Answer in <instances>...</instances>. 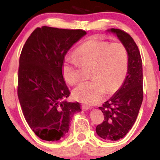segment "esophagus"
I'll return each mask as SVG.
<instances>
[{
    "label": "esophagus",
    "instance_id": "obj_1",
    "mask_svg": "<svg viewBox=\"0 0 160 160\" xmlns=\"http://www.w3.org/2000/svg\"><path fill=\"white\" fill-rule=\"evenodd\" d=\"M81 108L82 110H84V111H85V110L89 109L90 107H89V105H87V104H81Z\"/></svg>",
    "mask_w": 160,
    "mask_h": 160
}]
</instances>
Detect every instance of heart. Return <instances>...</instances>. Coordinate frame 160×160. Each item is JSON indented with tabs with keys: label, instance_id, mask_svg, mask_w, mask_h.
I'll return each instance as SVG.
<instances>
[{
	"label": "heart",
	"instance_id": "1",
	"mask_svg": "<svg viewBox=\"0 0 160 160\" xmlns=\"http://www.w3.org/2000/svg\"><path fill=\"white\" fill-rule=\"evenodd\" d=\"M74 55L76 58H65L62 67L63 78L70 85L81 79L80 65H92L91 80L79 84L73 92L79 102L98 103L106 91L111 94L123 83L128 72V52L122 42L92 38L78 47Z\"/></svg>",
	"mask_w": 160,
	"mask_h": 160
}]
</instances>
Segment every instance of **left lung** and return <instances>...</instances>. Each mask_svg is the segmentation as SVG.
<instances>
[{
    "label": "left lung",
    "mask_w": 160,
    "mask_h": 160,
    "mask_svg": "<svg viewBox=\"0 0 160 160\" xmlns=\"http://www.w3.org/2000/svg\"><path fill=\"white\" fill-rule=\"evenodd\" d=\"M128 52L127 76L122 87L99 109L103 122L95 128L98 136L107 141H117L128 132L136 120L143 101L142 60L138 46L127 32L111 28Z\"/></svg>",
    "instance_id": "left-lung-1"
}]
</instances>
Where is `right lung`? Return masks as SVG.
<instances>
[{
	"mask_svg": "<svg viewBox=\"0 0 160 160\" xmlns=\"http://www.w3.org/2000/svg\"><path fill=\"white\" fill-rule=\"evenodd\" d=\"M86 32L82 29L37 28L19 57L17 94L25 120L40 139L58 141L68 132L71 117L81 111L62 75L68 49Z\"/></svg>",
	"mask_w": 160,
	"mask_h": 160,
	"instance_id": "right-lung-1",
	"label": "right lung"
}]
</instances>
